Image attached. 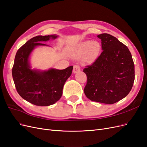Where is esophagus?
I'll return each instance as SVG.
<instances>
[{
    "mask_svg": "<svg viewBox=\"0 0 147 147\" xmlns=\"http://www.w3.org/2000/svg\"><path fill=\"white\" fill-rule=\"evenodd\" d=\"M80 70V67L79 65H74V69H73V72L74 73H77Z\"/></svg>",
    "mask_w": 147,
    "mask_h": 147,
    "instance_id": "34e87169",
    "label": "esophagus"
}]
</instances>
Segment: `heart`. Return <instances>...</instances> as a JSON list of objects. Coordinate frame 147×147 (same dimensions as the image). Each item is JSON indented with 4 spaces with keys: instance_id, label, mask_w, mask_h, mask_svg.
I'll return each mask as SVG.
<instances>
[{
    "instance_id": "heart-1",
    "label": "heart",
    "mask_w": 147,
    "mask_h": 147,
    "mask_svg": "<svg viewBox=\"0 0 147 147\" xmlns=\"http://www.w3.org/2000/svg\"><path fill=\"white\" fill-rule=\"evenodd\" d=\"M100 50V45L97 42L86 41L81 43L75 51L76 56H84L85 61L91 63L98 56Z\"/></svg>"
}]
</instances>
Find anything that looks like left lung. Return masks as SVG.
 Masks as SVG:
<instances>
[{
    "mask_svg": "<svg viewBox=\"0 0 147 147\" xmlns=\"http://www.w3.org/2000/svg\"><path fill=\"white\" fill-rule=\"evenodd\" d=\"M102 52L83 71L87 76L84 92L89 99L113 104L131 91L135 79L134 64L128 48L113 35L102 34Z\"/></svg>",
    "mask_w": 147,
    "mask_h": 147,
    "instance_id": "obj_1",
    "label": "left lung"
}]
</instances>
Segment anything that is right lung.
<instances>
[{
  "label": "right lung",
  "instance_id": "add662e5",
  "mask_svg": "<svg viewBox=\"0 0 147 147\" xmlns=\"http://www.w3.org/2000/svg\"><path fill=\"white\" fill-rule=\"evenodd\" d=\"M56 35H38L30 39L17 51L12 68V76L17 92L24 99L37 106H48L58 101L64 84L72 72L73 66L64 70L51 69L39 72L31 70L28 59L35 47L55 39Z\"/></svg>",
  "mask_w": 147,
  "mask_h": 147
}]
</instances>
